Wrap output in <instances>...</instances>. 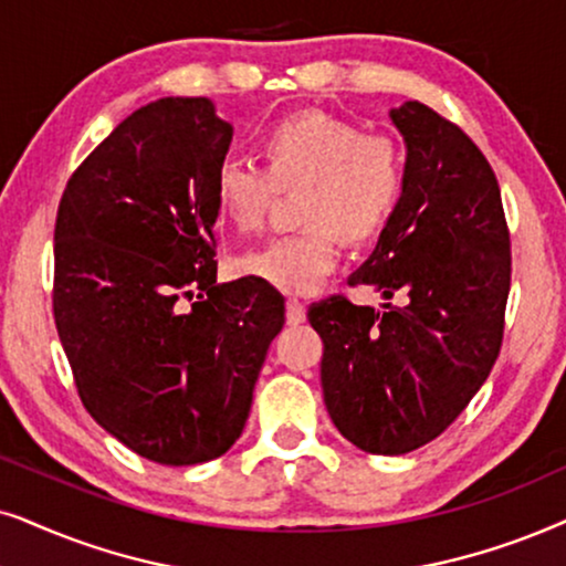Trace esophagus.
<instances>
[{"instance_id": "obj_1", "label": "esophagus", "mask_w": 566, "mask_h": 566, "mask_svg": "<svg viewBox=\"0 0 566 566\" xmlns=\"http://www.w3.org/2000/svg\"><path fill=\"white\" fill-rule=\"evenodd\" d=\"M305 305L300 303V300H295V297H290L287 300V323L290 326H300V323L305 321Z\"/></svg>"}]
</instances>
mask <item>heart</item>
Segmentation results:
<instances>
[{"label": "heart", "mask_w": 566, "mask_h": 566, "mask_svg": "<svg viewBox=\"0 0 566 566\" xmlns=\"http://www.w3.org/2000/svg\"><path fill=\"white\" fill-rule=\"evenodd\" d=\"M266 165L230 153L217 165L214 196L224 220L251 232L279 188L300 191L303 230L251 248L238 271L287 295H311L338 263V235L361 243L386 228L403 193V155L394 139L349 120L303 111L263 137Z\"/></svg>", "instance_id": "heart-1"}]
</instances>
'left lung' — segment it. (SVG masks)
Returning a JSON list of instances; mask_svg holds the SVG:
<instances>
[{"mask_svg": "<svg viewBox=\"0 0 566 566\" xmlns=\"http://www.w3.org/2000/svg\"><path fill=\"white\" fill-rule=\"evenodd\" d=\"M403 193L375 251L349 274L380 307L336 295L307 321L323 338L328 417L373 455L411 453L453 424L492 373L510 292V235L481 149L419 101L390 108Z\"/></svg>", "mask_w": 566, "mask_h": 566, "instance_id": "left-lung-1", "label": "left lung"}]
</instances>
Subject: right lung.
Masks as SVG:
<instances>
[{
    "mask_svg": "<svg viewBox=\"0 0 566 566\" xmlns=\"http://www.w3.org/2000/svg\"><path fill=\"white\" fill-rule=\"evenodd\" d=\"M232 124L209 97H160L74 170L54 230V318L80 398L163 465L214 461L243 434L284 297L217 284V165ZM200 296L191 312L177 297Z\"/></svg>",
    "mask_w": 566,
    "mask_h": 566,
    "instance_id": "add662e5",
    "label": "right lung"
}]
</instances>
